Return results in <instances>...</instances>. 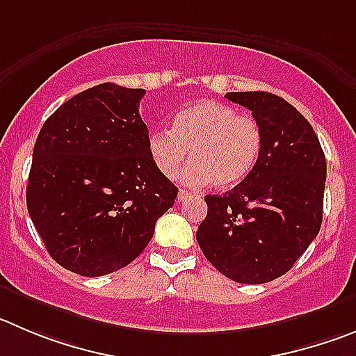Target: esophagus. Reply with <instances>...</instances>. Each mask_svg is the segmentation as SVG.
<instances>
[{"mask_svg":"<svg viewBox=\"0 0 356 356\" xmlns=\"http://www.w3.org/2000/svg\"><path fill=\"white\" fill-rule=\"evenodd\" d=\"M188 198H189V193H188V191H186V189H179L177 200H179V202H184V200H188Z\"/></svg>","mask_w":356,"mask_h":356,"instance_id":"34e87169","label":"esophagus"}]
</instances>
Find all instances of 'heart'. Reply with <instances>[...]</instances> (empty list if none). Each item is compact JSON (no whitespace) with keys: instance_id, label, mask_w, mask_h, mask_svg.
I'll return each mask as SVG.
<instances>
[{"instance_id":"b5f03b06","label":"heart","mask_w":356,"mask_h":356,"mask_svg":"<svg viewBox=\"0 0 356 356\" xmlns=\"http://www.w3.org/2000/svg\"><path fill=\"white\" fill-rule=\"evenodd\" d=\"M261 145L264 131L257 119L212 99L181 108L172 129H156L147 138L149 154L163 175H175L189 151L193 161L182 170V181L212 182L219 189L234 188L253 172Z\"/></svg>"}]
</instances>
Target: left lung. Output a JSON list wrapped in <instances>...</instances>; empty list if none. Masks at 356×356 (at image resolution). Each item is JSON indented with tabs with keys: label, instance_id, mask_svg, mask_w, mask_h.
I'll return each instance as SVG.
<instances>
[{
	"label": "left lung",
	"instance_id": "1",
	"mask_svg": "<svg viewBox=\"0 0 356 356\" xmlns=\"http://www.w3.org/2000/svg\"><path fill=\"white\" fill-rule=\"evenodd\" d=\"M227 98L251 111L264 145L241 184L205 197L197 241L235 283H268L286 274L320 232L327 161L313 126L283 98L265 91Z\"/></svg>",
	"mask_w": 356,
	"mask_h": 356
}]
</instances>
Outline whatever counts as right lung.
I'll use <instances>...</instances> for the list:
<instances>
[{
  "mask_svg": "<svg viewBox=\"0 0 356 356\" xmlns=\"http://www.w3.org/2000/svg\"><path fill=\"white\" fill-rule=\"evenodd\" d=\"M144 95L95 86L63 103L38 133L28 212L49 254L75 274L98 277L131 264L177 198L149 154Z\"/></svg>",
  "mask_w": 356,
  "mask_h": 356,
  "instance_id": "right-lung-1",
  "label": "right lung"
}]
</instances>
